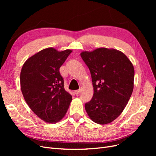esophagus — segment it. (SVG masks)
Listing matches in <instances>:
<instances>
[{
    "label": "esophagus",
    "mask_w": 156,
    "mask_h": 156,
    "mask_svg": "<svg viewBox=\"0 0 156 156\" xmlns=\"http://www.w3.org/2000/svg\"><path fill=\"white\" fill-rule=\"evenodd\" d=\"M80 92H81V90H75V94H76V95H78V94L80 93Z\"/></svg>",
    "instance_id": "esophagus-1"
}]
</instances>
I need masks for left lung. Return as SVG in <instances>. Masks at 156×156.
<instances>
[{
	"label": "left lung",
	"mask_w": 156,
	"mask_h": 156,
	"mask_svg": "<svg viewBox=\"0 0 156 156\" xmlns=\"http://www.w3.org/2000/svg\"><path fill=\"white\" fill-rule=\"evenodd\" d=\"M91 73L94 95L84 107L88 116L98 124H109L119 117L133 92L135 70L122 51L100 48L81 52Z\"/></svg>",
	"instance_id": "8db88e82"
}]
</instances>
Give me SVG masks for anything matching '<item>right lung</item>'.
<instances>
[{"label": "right lung", "instance_id": "obj_1", "mask_svg": "<svg viewBox=\"0 0 156 156\" xmlns=\"http://www.w3.org/2000/svg\"><path fill=\"white\" fill-rule=\"evenodd\" d=\"M72 52L44 49L28 58L21 69V90L26 103L36 115L49 124L63 119L72 100L59 72Z\"/></svg>", "mask_w": 156, "mask_h": 156}]
</instances>
